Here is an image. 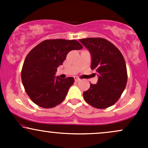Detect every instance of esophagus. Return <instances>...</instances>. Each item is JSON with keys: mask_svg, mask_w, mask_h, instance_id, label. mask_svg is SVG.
I'll use <instances>...</instances> for the list:
<instances>
[{"mask_svg": "<svg viewBox=\"0 0 148 148\" xmlns=\"http://www.w3.org/2000/svg\"><path fill=\"white\" fill-rule=\"evenodd\" d=\"M74 80H75V81H80V79L77 76H74Z\"/></svg>", "mask_w": 148, "mask_h": 148, "instance_id": "34e87169", "label": "esophagus"}]
</instances>
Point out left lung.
I'll list each match as a JSON object with an SVG mask.
<instances>
[{
    "label": "left lung",
    "instance_id": "8db88e82",
    "mask_svg": "<svg viewBox=\"0 0 148 148\" xmlns=\"http://www.w3.org/2000/svg\"><path fill=\"white\" fill-rule=\"evenodd\" d=\"M91 54V69L97 73V84L83 93L85 101L97 108H106L116 102L127 82L126 63L123 54L111 42L103 38L79 40Z\"/></svg>",
    "mask_w": 148,
    "mask_h": 148
}]
</instances>
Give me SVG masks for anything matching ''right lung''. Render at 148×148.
<instances>
[{
	"label": "right lung",
	"instance_id": "add662e5",
	"mask_svg": "<svg viewBox=\"0 0 148 148\" xmlns=\"http://www.w3.org/2000/svg\"><path fill=\"white\" fill-rule=\"evenodd\" d=\"M82 48L76 40L56 39L45 40L30 51L23 62L21 80L35 104L50 108L64 101L74 79L56 77V72L70 51Z\"/></svg>",
	"mask_w": 148,
	"mask_h": 148
}]
</instances>
